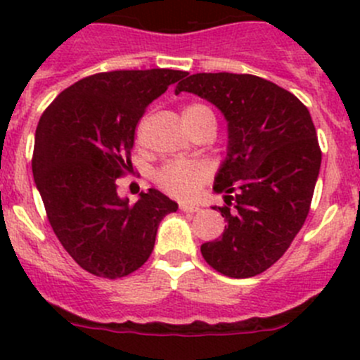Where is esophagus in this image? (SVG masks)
Returning <instances> with one entry per match:
<instances>
[{
    "instance_id": "esophagus-1",
    "label": "esophagus",
    "mask_w": 360,
    "mask_h": 360,
    "mask_svg": "<svg viewBox=\"0 0 360 360\" xmlns=\"http://www.w3.org/2000/svg\"><path fill=\"white\" fill-rule=\"evenodd\" d=\"M179 209L183 210V212L193 214V212H198V210H200V207L193 205V203H179Z\"/></svg>"
}]
</instances>
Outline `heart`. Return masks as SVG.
Instances as JSON below:
<instances>
[{
    "label": "heart",
    "instance_id": "1",
    "mask_svg": "<svg viewBox=\"0 0 360 360\" xmlns=\"http://www.w3.org/2000/svg\"><path fill=\"white\" fill-rule=\"evenodd\" d=\"M212 112L205 104H188L183 110L184 125L200 116ZM207 179V169L198 162H170L162 165L155 174V183L162 191L174 198L186 200L197 195Z\"/></svg>",
    "mask_w": 360,
    "mask_h": 360
}]
</instances>
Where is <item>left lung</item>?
I'll list each match as a JSON object with an SVG mask.
<instances>
[{"instance_id": "1", "label": "left lung", "mask_w": 360, "mask_h": 360, "mask_svg": "<svg viewBox=\"0 0 360 360\" xmlns=\"http://www.w3.org/2000/svg\"><path fill=\"white\" fill-rule=\"evenodd\" d=\"M176 94L191 92L228 122V155L214 181L224 193L221 238L202 244L219 274L249 278L284 256L310 210L322 151L310 111L291 92L254 75L186 72Z\"/></svg>"}]
</instances>
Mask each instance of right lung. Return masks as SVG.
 I'll list each match as a JSON object with an SVG mask.
<instances>
[{
  "label": "right lung",
  "instance_id": "obj_1",
  "mask_svg": "<svg viewBox=\"0 0 360 360\" xmlns=\"http://www.w3.org/2000/svg\"><path fill=\"white\" fill-rule=\"evenodd\" d=\"M186 75L176 69L97 72L68 86L43 111L32 176L46 217L69 256L89 274L120 278L151 256L158 224L177 203L155 188L118 197L146 108Z\"/></svg>",
  "mask_w": 360,
  "mask_h": 360
}]
</instances>
